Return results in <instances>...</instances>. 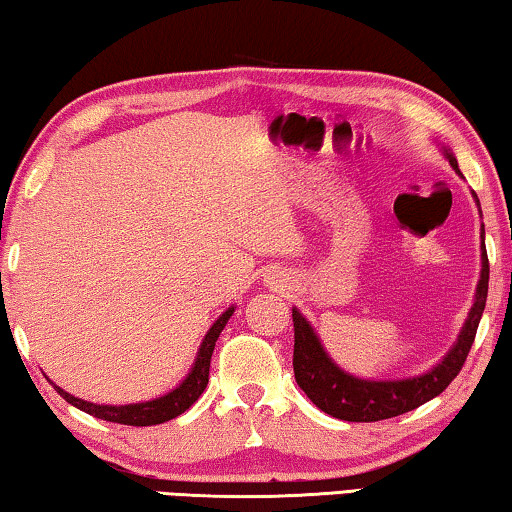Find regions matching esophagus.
<instances>
[{
    "mask_svg": "<svg viewBox=\"0 0 512 512\" xmlns=\"http://www.w3.org/2000/svg\"><path fill=\"white\" fill-rule=\"evenodd\" d=\"M265 286L272 288V290H283L288 286L290 281H293V277H290V272L286 270H270L265 274Z\"/></svg>",
    "mask_w": 512,
    "mask_h": 512,
    "instance_id": "34e87169",
    "label": "esophagus"
}]
</instances>
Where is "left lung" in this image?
<instances>
[{"instance_id":"8db88e82","label":"left lung","mask_w":512,"mask_h":512,"mask_svg":"<svg viewBox=\"0 0 512 512\" xmlns=\"http://www.w3.org/2000/svg\"><path fill=\"white\" fill-rule=\"evenodd\" d=\"M442 153L455 169V174H460L458 160H455L451 148L442 146ZM471 196H474L476 206L481 210V201H478L476 192H471ZM487 281H490V263H487L485 251V229H481V279L476 283L474 304H471L469 316L460 329L458 341L430 371L414 377H403V380H366V377L343 371L322 348L320 336L313 332L311 322L302 316L300 309L293 306V371L297 384L318 410L341 421H382L416 410L419 405L439 396L465 364L471 343L476 338L478 322H481L485 311Z\"/></svg>"}]
</instances>
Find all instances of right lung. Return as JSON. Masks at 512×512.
<instances>
[{
    "label": "right lung",
    "instance_id": "right-lung-1",
    "mask_svg": "<svg viewBox=\"0 0 512 512\" xmlns=\"http://www.w3.org/2000/svg\"><path fill=\"white\" fill-rule=\"evenodd\" d=\"M233 311L235 306H229L222 316L212 322V327L208 329L199 345V352H196V359H194V366L190 368V373L185 375V380L180 382L176 389H171L160 398L146 400V403H130V405H98V403H89V400L70 396L68 391H64L52 382L54 389L59 391L61 398H66V403L102 421L123 423V426H157V423L176 419V416H180L185 410H190L196 400H199L203 389L208 387L212 350H215L217 338L226 327V322H229V318L233 316Z\"/></svg>",
    "mask_w": 512,
    "mask_h": 512
}]
</instances>
